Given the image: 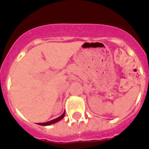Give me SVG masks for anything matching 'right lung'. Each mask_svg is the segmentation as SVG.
Listing matches in <instances>:
<instances>
[{
	"label": "right lung",
	"mask_w": 149,
	"mask_h": 149,
	"mask_svg": "<svg viewBox=\"0 0 149 149\" xmlns=\"http://www.w3.org/2000/svg\"><path fill=\"white\" fill-rule=\"evenodd\" d=\"M64 116H65V112H64V113L62 115V116H60V117H58L57 118L53 119V120L49 121V122H47V123H38V124H39V125H51V124H54V123H57V122H59V121H60V120H61V119H62V118L64 117Z\"/></svg>",
	"instance_id": "obj_1"
}]
</instances>
